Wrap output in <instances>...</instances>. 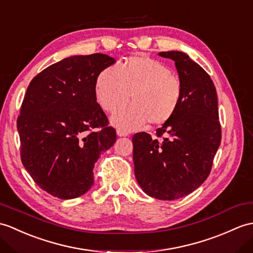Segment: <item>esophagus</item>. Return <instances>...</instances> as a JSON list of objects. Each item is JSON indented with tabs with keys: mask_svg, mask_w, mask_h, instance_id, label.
I'll use <instances>...</instances> for the list:
<instances>
[{
	"mask_svg": "<svg viewBox=\"0 0 253 253\" xmlns=\"http://www.w3.org/2000/svg\"><path fill=\"white\" fill-rule=\"evenodd\" d=\"M116 133H117V136H119V137H127L128 136V132L123 131V130H121V129H119V130L116 131Z\"/></svg>",
	"mask_w": 253,
	"mask_h": 253,
	"instance_id": "obj_1",
	"label": "esophagus"
}]
</instances>
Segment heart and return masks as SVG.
<instances>
[{
  "instance_id": "obj_1",
  "label": "heart",
  "mask_w": 253,
  "mask_h": 253,
  "mask_svg": "<svg viewBox=\"0 0 253 253\" xmlns=\"http://www.w3.org/2000/svg\"><path fill=\"white\" fill-rule=\"evenodd\" d=\"M182 84L166 64L146 56L129 58L119 68L110 66L99 73L95 85L98 104L113 113L111 122L125 131L136 130L146 122L160 126L177 112L182 100Z\"/></svg>"
}]
</instances>
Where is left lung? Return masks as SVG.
I'll list each match as a JSON object with an SVG mask.
<instances>
[{
	"label": "left lung",
	"mask_w": 253,
	"mask_h": 253,
	"mask_svg": "<svg viewBox=\"0 0 253 253\" xmlns=\"http://www.w3.org/2000/svg\"><path fill=\"white\" fill-rule=\"evenodd\" d=\"M174 61L182 84L177 112L156 130L161 141L132 137L134 175L149 196L173 201L189 195L208 178L221 143L218 97L209 74L182 51L160 52Z\"/></svg>",
	"instance_id": "left-lung-1"
}]
</instances>
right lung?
Masks as SVG:
<instances>
[{"label":"right lung","instance_id":"obj_1","mask_svg":"<svg viewBox=\"0 0 253 253\" xmlns=\"http://www.w3.org/2000/svg\"><path fill=\"white\" fill-rule=\"evenodd\" d=\"M113 63L103 54L71 56L43 70L27 88L17 119L21 162L35 183L57 198L89 190L95 163L115 143V129L95 96L97 76Z\"/></svg>","mask_w":253,"mask_h":253}]
</instances>
